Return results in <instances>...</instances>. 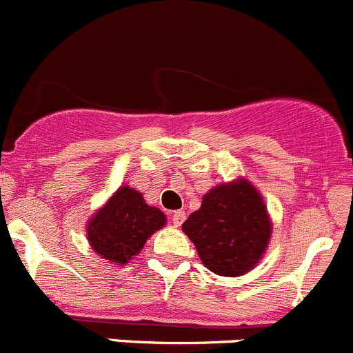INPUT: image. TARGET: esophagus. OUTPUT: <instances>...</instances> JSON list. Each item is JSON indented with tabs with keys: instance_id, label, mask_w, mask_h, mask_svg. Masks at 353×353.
<instances>
[{
	"instance_id": "esophagus-1",
	"label": "esophagus",
	"mask_w": 353,
	"mask_h": 353,
	"mask_svg": "<svg viewBox=\"0 0 353 353\" xmlns=\"http://www.w3.org/2000/svg\"><path fill=\"white\" fill-rule=\"evenodd\" d=\"M185 221V211H173L172 214V223L176 226H181V223Z\"/></svg>"
}]
</instances>
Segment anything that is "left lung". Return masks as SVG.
Wrapping results in <instances>:
<instances>
[{"label": "left lung", "instance_id": "8db88e82", "mask_svg": "<svg viewBox=\"0 0 353 353\" xmlns=\"http://www.w3.org/2000/svg\"><path fill=\"white\" fill-rule=\"evenodd\" d=\"M181 230L209 271L242 276L266 252L273 223L257 188L245 178H236L211 188Z\"/></svg>", "mask_w": 353, "mask_h": 353}]
</instances>
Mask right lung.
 I'll use <instances>...</instances> for the list:
<instances>
[{
  "mask_svg": "<svg viewBox=\"0 0 353 353\" xmlns=\"http://www.w3.org/2000/svg\"><path fill=\"white\" fill-rule=\"evenodd\" d=\"M165 223L163 211L148 205L141 192L123 185L87 223V240L103 259L125 266Z\"/></svg>",
  "mask_w": 353,
  "mask_h": 353,
  "instance_id": "right-lung-1",
  "label": "right lung"
}]
</instances>
